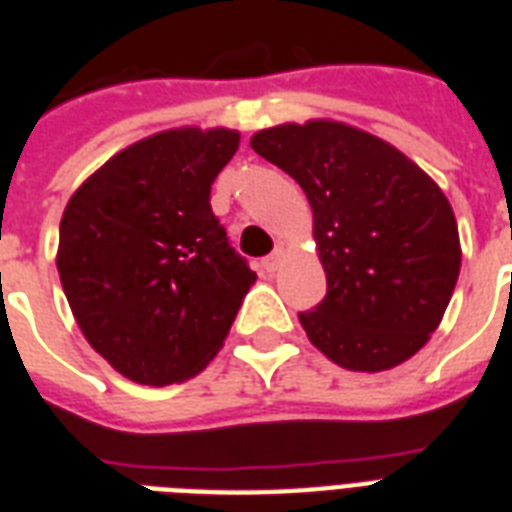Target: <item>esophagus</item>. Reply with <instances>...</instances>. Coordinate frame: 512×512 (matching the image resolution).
<instances>
[{"label": "esophagus", "mask_w": 512, "mask_h": 512, "mask_svg": "<svg viewBox=\"0 0 512 512\" xmlns=\"http://www.w3.org/2000/svg\"><path fill=\"white\" fill-rule=\"evenodd\" d=\"M281 260H284V247H276V249H273V252H271V255H268V257H265V260H263L265 271H268V273L279 271Z\"/></svg>", "instance_id": "34e87169"}]
</instances>
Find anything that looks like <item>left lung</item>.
Returning <instances> with one entry per match:
<instances>
[{"label":"left lung","instance_id":"8db88e82","mask_svg":"<svg viewBox=\"0 0 512 512\" xmlns=\"http://www.w3.org/2000/svg\"><path fill=\"white\" fill-rule=\"evenodd\" d=\"M249 146L311 201L327 297L300 313L308 340L350 372L404 364L438 329L460 276L444 191L396 146L332 119L268 127Z\"/></svg>","mask_w":512,"mask_h":512}]
</instances>
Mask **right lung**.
<instances>
[{
    "instance_id": "right-lung-1",
    "label": "right lung",
    "mask_w": 512,
    "mask_h": 512,
    "mask_svg": "<svg viewBox=\"0 0 512 512\" xmlns=\"http://www.w3.org/2000/svg\"><path fill=\"white\" fill-rule=\"evenodd\" d=\"M239 132L175 127L92 172L60 220L58 273L92 348L140 385L191 380L223 348L255 271L209 191Z\"/></svg>"
}]
</instances>
